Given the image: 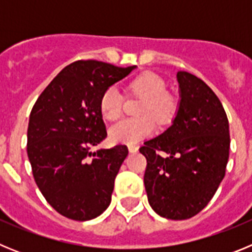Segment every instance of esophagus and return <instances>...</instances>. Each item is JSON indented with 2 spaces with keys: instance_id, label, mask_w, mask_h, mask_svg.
<instances>
[{
  "instance_id": "34e87169",
  "label": "esophagus",
  "mask_w": 252,
  "mask_h": 252,
  "mask_svg": "<svg viewBox=\"0 0 252 252\" xmlns=\"http://www.w3.org/2000/svg\"><path fill=\"white\" fill-rule=\"evenodd\" d=\"M137 150H139V146H136V145H132V144H130V145H128V151H130L131 154H135V153H137Z\"/></svg>"
}]
</instances>
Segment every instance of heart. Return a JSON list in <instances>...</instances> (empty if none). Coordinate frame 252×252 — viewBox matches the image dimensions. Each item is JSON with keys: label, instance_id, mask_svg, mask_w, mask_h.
<instances>
[{"label": "heart", "instance_id": "obj_1", "mask_svg": "<svg viewBox=\"0 0 252 252\" xmlns=\"http://www.w3.org/2000/svg\"><path fill=\"white\" fill-rule=\"evenodd\" d=\"M131 94L144 97L139 108L140 117L125 119L111 126L110 139L119 144H135L150 136L158 124L166 125L174 119L178 111V99L166 91V82L154 72H142L128 83ZM99 108L104 119L115 121L124 111V97L119 88L108 87L101 95Z\"/></svg>", "mask_w": 252, "mask_h": 252}]
</instances>
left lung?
<instances>
[{
  "label": "left lung",
  "instance_id": "left-lung-1",
  "mask_svg": "<svg viewBox=\"0 0 252 252\" xmlns=\"http://www.w3.org/2000/svg\"><path fill=\"white\" fill-rule=\"evenodd\" d=\"M180 103L170 127L144 142V175L151 208L169 220H188L212 199L230 154L228 120L221 101L195 75L178 72Z\"/></svg>",
  "mask_w": 252,
  "mask_h": 252
}]
</instances>
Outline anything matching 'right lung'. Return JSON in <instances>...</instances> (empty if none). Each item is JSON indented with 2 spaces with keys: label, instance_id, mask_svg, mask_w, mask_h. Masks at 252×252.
I'll use <instances>...</instances> for the list:
<instances>
[{
  "label": "right lung",
  "instance_id": "obj_1",
  "mask_svg": "<svg viewBox=\"0 0 252 252\" xmlns=\"http://www.w3.org/2000/svg\"><path fill=\"white\" fill-rule=\"evenodd\" d=\"M135 66L77 60L35 102L28 127V157L48 203L74 221L98 217L111 203L115 178L128 149H92L107 137L99 99Z\"/></svg>",
  "mask_w": 252,
  "mask_h": 252
}]
</instances>
